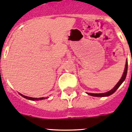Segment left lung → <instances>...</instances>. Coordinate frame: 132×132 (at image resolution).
<instances>
[{
  "label": "left lung",
  "instance_id": "8db88e82",
  "mask_svg": "<svg viewBox=\"0 0 132 132\" xmlns=\"http://www.w3.org/2000/svg\"><path fill=\"white\" fill-rule=\"evenodd\" d=\"M127 71H128V61H126V67H125V70H124V72L123 73V75H122V78L120 79V80H119V82L116 84V85L111 90H110V91L107 92V93H100V94H94V93H87L88 94L90 95V96H97V97H99V96H101V97H103V96H110V95H111L113 93H115L116 92V90L119 88V87L122 85V82L124 81L125 80L126 77V75H127Z\"/></svg>",
  "mask_w": 132,
  "mask_h": 132
}]
</instances>
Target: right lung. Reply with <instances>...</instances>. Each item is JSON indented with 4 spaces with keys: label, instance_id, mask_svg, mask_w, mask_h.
I'll return each mask as SVG.
<instances>
[{
    "label": "right lung",
    "instance_id": "1",
    "mask_svg": "<svg viewBox=\"0 0 132 132\" xmlns=\"http://www.w3.org/2000/svg\"><path fill=\"white\" fill-rule=\"evenodd\" d=\"M20 94V93H19ZM22 96H23L24 98H25L26 99H28V100H30V101H39V100H44V99H45V98L44 97H42V98H31V97H29V96H24V95H22V94H20Z\"/></svg>",
    "mask_w": 132,
    "mask_h": 132
}]
</instances>
